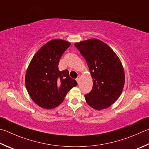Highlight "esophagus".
<instances>
[{"mask_svg": "<svg viewBox=\"0 0 149 149\" xmlns=\"http://www.w3.org/2000/svg\"><path fill=\"white\" fill-rule=\"evenodd\" d=\"M80 79H81V77H80V76H78V77L76 78V79H76L77 82L78 83H79V81H80Z\"/></svg>", "mask_w": 149, "mask_h": 149, "instance_id": "34e87169", "label": "esophagus"}]
</instances>
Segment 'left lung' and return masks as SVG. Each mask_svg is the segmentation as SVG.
Returning <instances> with one entry per match:
<instances>
[{
  "instance_id": "8db88e82",
  "label": "left lung",
  "mask_w": 149,
  "mask_h": 149,
  "mask_svg": "<svg viewBox=\"0 0 149 149\" xmlns=\"http://www.w3.org/2000/svg\"><path fill=\"white\" fill-rule=\"evenodd\" d=\"M86 60L93 79V86L85 95L87 104L94 109L109 107L120 96L124 85L121 62L107 44L97 39L75 44Z\"/></svg>"
}]
</instances>
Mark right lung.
Masks as SVG:
<instances>
[{
  "label": "right lung",
  "mask_w": 149,
  "mask_h": 149,
  "mask_svg": "<svg viewBox=\"0 0 149 149\" xmlns=\"http://www.w3.org/2000/svg\"><path fill=\"white\" fill-rule=\"evenodd\" d=\"M70 44L62 40H53L35 54L26 70L25 85L30 96L45 109L60 105L76 81L70 77L69 71H59L61 56Z\"/></svg>",
  "instance_id": "1"
}]
</instances>
